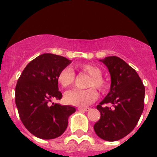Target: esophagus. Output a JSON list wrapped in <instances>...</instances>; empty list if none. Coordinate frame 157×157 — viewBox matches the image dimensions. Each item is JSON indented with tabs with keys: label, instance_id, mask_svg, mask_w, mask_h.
Returning a JSON list of instances; mask_svg holds the SVG:
<instances>
[{
	"label": "esophagus",
	"instance_id": "1",
	"mask_svg": "<svg viewBox=\"0 0 157 157\" xmlns=\"http://www.w3.org/2000/svg\"><path fill=\"white\" fill-rule=\"evenodd\" d=\"M78 110L82 111V112H88L90 109L89 108H78Z\"/></svg>",
	"mask_w": 157,
	"mask_h": 157
}]
</instances>
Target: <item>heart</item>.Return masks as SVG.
<instances>
[{
    "instance_id": "1",
    "label": "heart",
    "mask_w": 157,
    "mask_h": 157,
    "mask_svg": "<svg viewBox=\"0 0 157 157\" xmlns=\"http://www.w3.org/2000/svg\"><path fill=\"white\" fill-rule=\"evenodd\" d=\"M78 68L90 76V78L87 82V86L96 87L101 92L106 90L108 84L102 78V71L98 67L92 64H81L78 66ZM75 77V75L71 67H66L59 71L57 77L58 82L62 87L67 88L74 82ZM93 87L85 90L73 89L67 91L64 96L66 103L78 107L89 105L98 98V93Z\"/></svg>"
}]
</instances>
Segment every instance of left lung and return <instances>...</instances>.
<instances>
[{
    "instance_id": "8db88e82",
    "label": "left lung",
    "mask_w": 157,
    "mask_h": 157,
    "mask_svg": "<svg viewBox=\"0 0 157 157\" xmlns=\"http://www.w3.org/2000/svg\"><path fill=\"white\" fill-rule=\"evenodd\" d=\"M100 61L109 69L111 87L97 106L101 118L94 128L101 139L118 141L134 130L142 114L145 86L136 71L120 57L108 56Z\"/></svg>"
}]
</instances>
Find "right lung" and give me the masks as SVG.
Instances as JSON below:
<instances>
[{
	"label": "right lung",
	"instance_id": "obj_1",
	"mask_svg": "<svg viewBox=\"0 0 157 157\" xmlns=\"http://www.w3.org/2000/svg\"><path fill=\"white\" fill-rule=\"evenodd\" d=\"M71 60L52 53L41 54L26 66L16 86V105L24 127L41 139H53L67 127L75 107L52 103L62 94L58 88L59 71Z\"/></svg>",
	"mask_w": 157,
	"mask_h": 157
}]
</instances>
